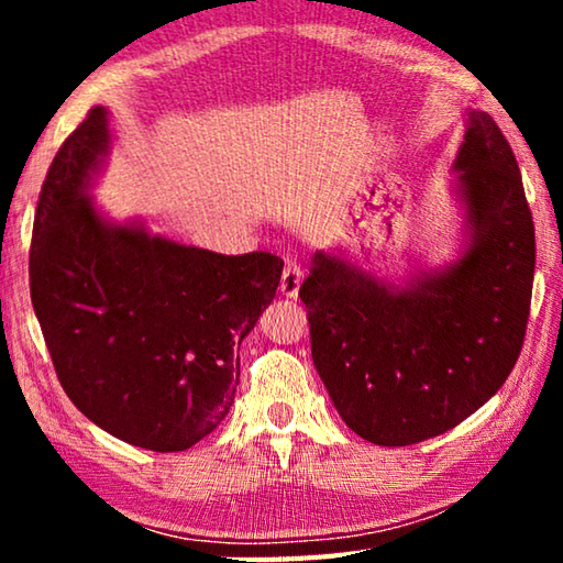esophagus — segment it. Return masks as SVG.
<instances>
[{
  "label": "esophagus",
  "instance_id": "34e87169",
  "mask_svg": "<svg viewBox=\"0 0 563 563\" xmlns=\"http://www.w3.org/2000/svg\"><path fill=\"white\" fill-rule=\"evenodd\" d=\"M300 283H302V268L295 261H288L283 268V278H280V292L285 298H298L300 292Z\"/></svg>",
  "mask_w": 563,
  "mask_h": 563
}]
</instances>
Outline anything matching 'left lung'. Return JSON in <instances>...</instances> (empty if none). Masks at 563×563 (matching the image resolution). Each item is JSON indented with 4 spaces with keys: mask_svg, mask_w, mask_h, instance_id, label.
Returning <instances> with one entry per match:
<instances>
[{
    "mask_svg": "<svg viewBox=\"0 0 563 563\" xmlns=\"http://www.w3.org/2000/svg\"><path fill=\"white\" fill-rule=\"evenodd\" d=\"M464 251L397 285L318 251L300 285L312 362L352 432L383 446L444 434L499 393L527 335L533 221L509 141L466 111L454 166Z\"/></svg>",
    "mask_w": 563,
    "mask_h": 563,
    "instance_id": "8db88e82",
    "label": "left lung"
}]
</instances>
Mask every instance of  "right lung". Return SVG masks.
I'll return each instance as SVG.
<instances>
[{
    "instance_id": "add662e5",
    "label": "right lung",
    "mask_w": 563,
    "mask_h": 563,
    "mask_svg": "<svg viewBox=\"0 0 563 563\" xmlns=\"http://www.w3.org/2000/svg\"><path fill=\"white\" fill-rule=\"evenodd\" d=\"M109 146V111L93 107L56 151L34 216L32 305L81 415L121 442L184 452L231 409L241 342L273 302L283 261L109 221L89 198Z\"/></svg>"
}]
</instances>
